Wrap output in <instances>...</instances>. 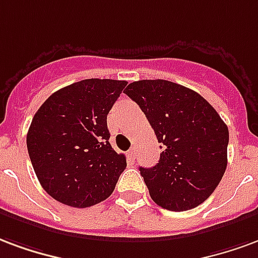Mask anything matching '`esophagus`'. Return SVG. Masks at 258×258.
<instances>
[{"instance_id":"obj_1","label":"esophagus","mask_w":258,"mask_h":258,"mask_svg":"<svg viewBox=\"0 0 258 258\" xmlns=\"http://www.w3.org/2000/svg\"><path fill=\"white\" fill-rule=\"evenodd\" d=\"M127 158H129V161H131V162L135 161V158H136V148L132 147L131 150H129V152H127Z\"/></svg>"}]
</instances>
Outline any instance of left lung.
<instances>
[{"instance_id":"1","label":"left lung","mask_w":258,"mask_h":258,"mask_svg":"<svg viewBox=\"0 0 258 258\" xmlns=\"http://www.w3.org/2000/svg\"><path fill=\"white\" fill-rule=\"evenodd\" d=\"M157 135L161 158L140 168L151 199L184 212L213 194L227 169L228 127L202 96L165 80L132 82L125 89Z\"/></svg>"}]
</instances>
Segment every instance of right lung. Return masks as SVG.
Returning a JSON list of instances; mask_svg holds the SVG:
<instances>
[{"mask_svg":"<svg viewBox=\"0 0 258 258\" xmlns=\"http://www.w3.org/2000/svg\"><path fill=\"white\" fill-rule=\"evenodd\" d=\"M126 81L90 78L61 88L35 112L27 150L42 188L60 204L89 208L110 197L126 158L111 147L107 115Z\"/></svg>","mask_w":258,"mask_h":258,"instance_id":"1","label":"right lung"}]
</instances>
